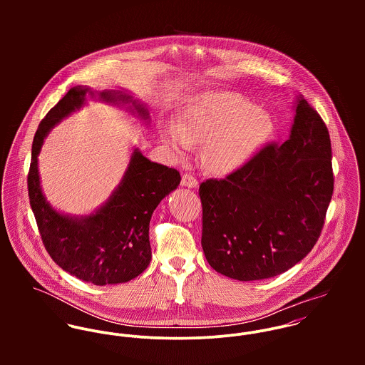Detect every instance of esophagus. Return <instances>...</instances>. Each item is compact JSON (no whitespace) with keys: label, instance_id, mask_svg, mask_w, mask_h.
Here are the masks:
<instances>
[{"label":"esophagus","instance_id":"34e87169","mask_svg":"<svg viewBox=\"0 0 365 365\" xmlns=\"http://www.w3.org/2000/svg\"><path fill=\"white\" fill-rule=\"evenodd\" d=\"M181 185L188 187V188H197L198 187V180L191 174H184L182 178H181Z\"/></svg>","mask_w":365,"mask_h":365}]
</instances>
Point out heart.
Returning <instances> with one entry per match:
<instances>
[{
	"instance_id": "obj_1",
	"label": "heart",
	"mask_w": 365,
	"mask_h": 365,
	"mask_svg": "<svg viewBox=\"0 0 365 365\" xmlns=\"http://www.w3.org/2000/svg\"><path fill=\"white\" fill-rule=\"evenodd\" d=\"M271 120L265 110L227 91H205L181 108L178 123H165L161 139L177 156L194 145H205L202 160L213 174L242 167L268 138Z\"/></svg>"
}]
</instances>
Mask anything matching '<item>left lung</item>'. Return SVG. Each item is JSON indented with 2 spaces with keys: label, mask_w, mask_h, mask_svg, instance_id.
<instances>
[{
  "label": "left lung",
  "mask_w": 365,
  "mask_h": 365,
  "mask_svg": "<svg viewBox=\"0 0 365 365\" xmlns=\"http://www.w3.org/2000/svg\"><path fill=\"white\" fill-rule=\"evenodd\" d=\"M329 130L299 97L289 139L200 185L209 265L239 281L279 275L316 245L333 195Z\"/></svg>",
  "instance_id": "8db88e82"
}]
</instances>
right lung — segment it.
I'll list each match as a JSON object with an SVG mask.
<instances>
[{"mask_svg":"<svg viewBox=\"0 0 365 365\" xmlns=\"http://www.w3.org/2000/svg\"><path fill=\"white\" fill-rule=\"evenodd\" d=\"M87 93L93 94L84 87L68 90L39 123L28 173L29 202L45 249L60 268L94 285L120 284L133 279L150 264L149 225L153 210L178 187L181 175L135 149L120 184L104 207L81 217L56 212L42 194L38 155L49 130L80 109ZM100 97L106 103H132L143 119L149 118L143 105L123 93L104 91Z\"/></svg>","mask_w":365,"mask_h":365,"instance_id":"obj_1","label":"right lung"}]
</instances>
